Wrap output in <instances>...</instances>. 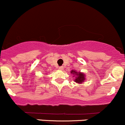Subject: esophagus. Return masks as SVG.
I'll return each mask as SVG.
<instances>
[{"label": "esophagus", "mask_w": 125, "mask_h": 125, "mask_svg": "<svg viewBox=\"0 0 125 125\" xmlns=\"http://www.w3.org/2000/svg\"><path fill=\"white\" fill-rule=\"evenodd\" d=\"M63 68H64V67H63L62 66H60V67H59V69H60V70H62Z\"/></svg>", "instance_id": "34e87169"}]
</instances>
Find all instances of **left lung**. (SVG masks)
<instances>
[{
    "mask_svg": "<svg viewBox=\"0 0 125 125\" xmlns=\"http://www.w3.org/2000/svg\"><path fill=\"white\" fill-rule=\"evenodd\" d=\"M71 73L75 75L74 76H76V79H74V82L77 83H82L83 82L84 80H85V74H84L83 73L77 72L76 71L72 70L71 71Z\"/></svg>",
    "mask_w": 125,
    "mask_h": 125,
    "instance_id": "obj_1",
    "label": "left lung"
}]
</instances>
